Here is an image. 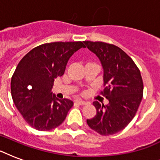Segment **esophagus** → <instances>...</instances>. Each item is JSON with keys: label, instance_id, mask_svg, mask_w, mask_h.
<instances>
[{"label": "esophagus", "instance_id": "34e87169", "mask_svg": "<svg viewBox=\"0 0 160 160\" xmlns=\"http://www.w3.org/2000/svg\"><path fill=\"white\" fill-rule=\"evenodd\" d=\"M75 103H76V104H78V105H87V102H85V101H83V100H75Z\"/></svg>", "mask_w": 160, "mask_h": 160}]
</instances>
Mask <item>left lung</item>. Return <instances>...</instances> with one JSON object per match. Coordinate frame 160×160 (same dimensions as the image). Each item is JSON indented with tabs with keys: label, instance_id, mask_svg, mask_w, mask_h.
Instances as JSON below:
<instances>
[{
	"label": "left lung",
	"instance_id": "1",
	"mask_svg": "<svg viewBox=\"0 0 160 160\" xmlns=\"http://www.w3.org/2000/svg\"><path fill=\"white\" fill-rule=\"evenodd\" d=\"M84 43L101 62L105 86L101 94L109 100L106 105L93 102L96 114L87 124L101 135L116 134L129 124L140 105L144 90L140 71L118 46L100 41Z\"/></svg>",
	"mask_w": 160,
	"mask_h": 160
}]
</instances>
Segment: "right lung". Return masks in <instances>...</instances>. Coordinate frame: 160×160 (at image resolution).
<instances>
[{
    "mask_svg": "<svg viewBox=\"0 0 160 160\" xmlns=\"http://www.w3.org/2000/svg\"><path fill=\"white\" fill-rule=\"evenodd\" d=\"M85 48L81 41L52 42L36 46L19 62L11 82L14 104L32 128L47 131L62 124L73 101L59 100L51 92L70 56Z\"/></svg>",
    "mask_w": 160,
    "mask_h": 160,
    "instance_id": "1",
    "label": "right lung"
}]
</instances>
